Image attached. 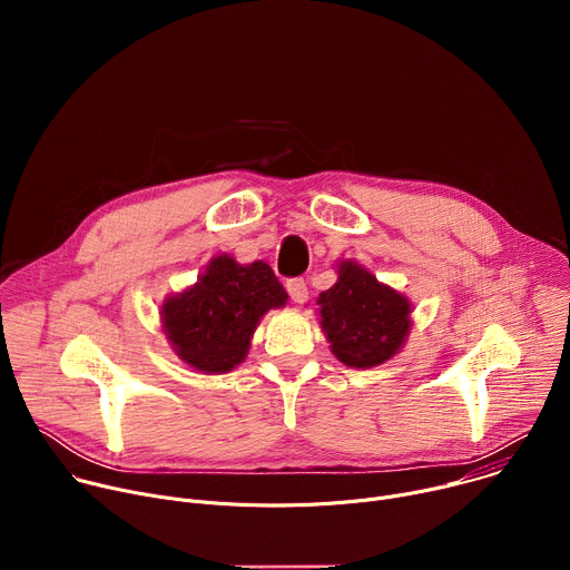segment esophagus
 Instances as JSON below:
<instances>
[{
  "label": "esophagus",
  "mask_w": 570,
  "mask_h": 570,
  "mask_svg": "<svg viewBox=\"0 0 570 570\" xmlns=\"http://www.w3.org/2000/svg\"><path fill=\"white\" fill-rule=\"evenodd\" d=\"M286 291L295 304H304L308 299V288H306L304 279H288Z\"/></svg>",
  "instance_id": "1"
}]
</instances>
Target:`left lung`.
Returning a JSON list of instances; mask_svg holds the SVG:
<instances>
[{"instance_id":"left-lung-1","label":"left lung","mask_w":570,"mask_h":570,"mask_svg":"<svg viewBox=\"0 0 570 570\" xmlns=\"http://www.w3.org/2000/svg\"><path fill=\"white\" fill-rule=\"evenodd\" d=\"M317 306L334 356L356 370L387 363L413 330V302L352 259L338 264V279Z\"/></svg>"}]
</instances>
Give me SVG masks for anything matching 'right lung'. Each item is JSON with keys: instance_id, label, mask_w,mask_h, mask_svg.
Masks as SVG:
<instances>
[{"instance_id": "right-lung-1", "label": "right lung", "mask_w": 570, "mask_h": 570, "mask_svg": "<svg viewBox=\"0 0 570 570\" xmlns=\"http://www.w3.org/2000/svg\"><path fill=\"white\" fill-rule=\"evenodd\" d=\"M288 293L266 262L238 264L214 257L196 284L171 293L159 306L161 330L176 356L200 374H227L246 361L255 330Z\"/></svg>"}]
</instances>
